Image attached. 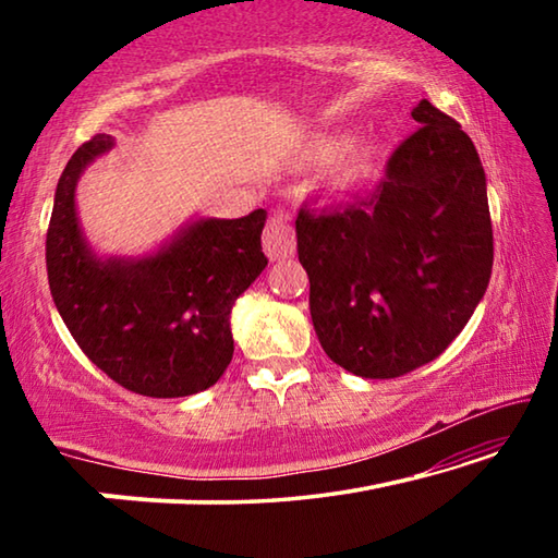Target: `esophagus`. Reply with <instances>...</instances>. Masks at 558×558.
Masks as SVG:
<instances>
[{"label": "esophagus", "instance_id": "obj_1", "mask_svg": "<svg viewBox=\"0 0 558 558\" xmlns=\"http://www.w3.org/2000/svg\"><path fill=\"white\" fill-rule=\"evenodd\" d=\"M263 251L270 260L290 258L295 253V233H292L290 216L282 209L270 214L266 231H263Z\"/></svg>", "mask_w": 558, "mask_h": 558}]
</instances>
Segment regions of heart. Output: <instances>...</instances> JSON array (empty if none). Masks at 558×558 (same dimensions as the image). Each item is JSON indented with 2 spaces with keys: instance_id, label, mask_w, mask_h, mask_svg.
<instances>
[{
  "instance_id": "b5f03b06",
  "label": "heart",
  "mask_w": 558,
  "mask_h": 558,
  "mask_svg": "<svg viewBox=\"0 0 558 558\" xmlns=\"http://www.w3.org/2000/svg\"><path fill=\"white\" fill-rule=\"evenodd\" d=\"M349 137L342 135V132H327V135H319L317 140H313V145L307 147V159L315 165H329L335 162L337 157H342V153L347 149ZM376 153H379V145L374 140H362L356 143L342 165V182H352V179L362 177L364 172H369Z\"/></svg>"
}]
</instances>
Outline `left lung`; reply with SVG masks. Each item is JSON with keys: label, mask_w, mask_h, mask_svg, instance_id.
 <instances>
[{"label": "left lung", "mask_w": 558, "mask_h": 558, "mask_svg": "<svg viewBox=\"0 0 558 558\" xmlns=\"http://www.w3.org/2000/svg\"><path fill=\"white\" fill-rule=\"evenodd\" d=\"M379 186L344 209L302 206L298 258L319 344L342 369L393 379L446 352L493 276L485 169L472 140L428 100Z\"/></svg>", "instance_id": "obj_1"}]
</instances>
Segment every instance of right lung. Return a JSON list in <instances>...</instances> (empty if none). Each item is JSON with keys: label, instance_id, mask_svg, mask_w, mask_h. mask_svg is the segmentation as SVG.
Masks as SVG:
<instances>
[{"label": "right lung", "instance_id": "add662e5", "mask_svg": "<svg viewBox=\"0 0 558 558\" xmlns=\"http://www.w3.org/2000/svg\"><path fill=\"white\" fill-rule=\"evenodd\" d=\"M112 147L96 135L75 149L56 186L46 270L56 310L100 372L122 389L177 399L209 389L233 356L231 307L268 266L266 211L202 219L143 260H100L75 219V182Z\"/></svg>", "mask_w": 558, "mask_h": 558}]
</instances>
